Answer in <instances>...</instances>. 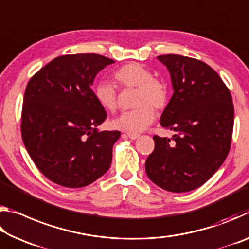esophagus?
<instances>
[{
    "mask_svg": "<svg viewBox=\"0 0 249 249\" xmlns=\"http://www.w3.org/2000/svg\"><path fill=\"white\" fill-rule=\"evenodd\" d=\"M126 135H127L130 140H137V138L141 136L138 133H134V132H128V133H126Z\"/></svg>",
    "mask_w": 249,
    "mask_h": 249,
    "instance_id": "esophagus-1",
    "label": "esophagus"
}]
</instances>
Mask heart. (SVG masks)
<instances>
[{
	"label": "heart",
	"instance_id": "b5f03b06",
	"mask_svg": "<svg viewBox=\"0 0 249 249\" xmlns=\"http://www.w3.org/2000/svg\"><path fill=\"white\" fill-rule=\"evenodd\" d=\"M114 78L122 88H136L132 111L124 112L113 122L115 127L140 132L145 129L155 119V109H162L169 102V89L165 81L154 78L151 71L137 62L122 66L114 73ZM94 96L105 111L115 112L117 109V93L109 82H100L94 89Z\"/></svg>",
	"mask_w": 249,
	"mask_h": 249
}]
</instances>
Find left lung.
<instances>
[{
	"label": "left lung",
	"mask_w": 249,
	"mask_h": 249,
	"mask_svg": "<svg viewBox=\"0 0 249 249\" xmlns=\"http://www.w3.org/2000/svg\"><path fill=\"white\" fill-rule=\"evenodd\" d=\"M171 75L174 94L160 124L176 133L155 135V149L146 160L148 178L167 191L201 187L224 162L234 126L231 95L205 62L180 54L157 57Z\"/></svg>",
	"instance_id": "8db88e82"
}]
</instances>
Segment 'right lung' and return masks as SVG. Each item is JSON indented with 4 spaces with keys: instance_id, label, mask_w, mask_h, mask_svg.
I'll list each match as a JSON object with an SVG mask.
<instances>
[{
    "instance_id": "right-lung-1",
    "label": "right lung",
    "mask_w": 249,
    "mask_h": 249,
    "mask_svg": "<svg viewBox=\"0 0 249 249\" xmlns=\"http://www.w3.org/2000/svg\"><path fill=\"white\" fill-rule=\"evenodd\" d=\"M114 60L96 53L64 54L33 75L25 90L20 132L38 170L67 188L89 185L108 170L119 130L96 127L107 119L91 86Z\"/></svg>"
}]
</instances>
